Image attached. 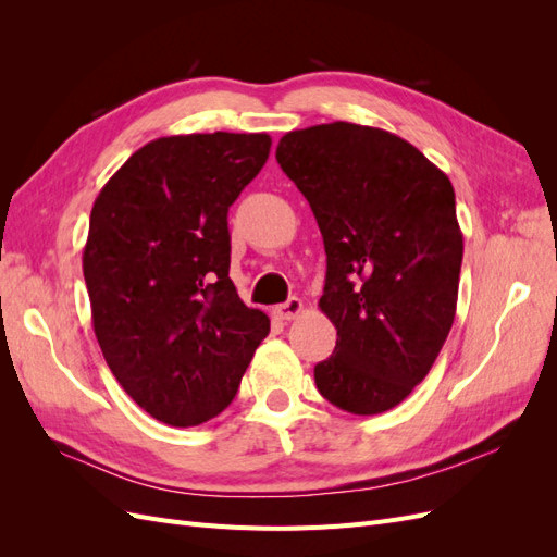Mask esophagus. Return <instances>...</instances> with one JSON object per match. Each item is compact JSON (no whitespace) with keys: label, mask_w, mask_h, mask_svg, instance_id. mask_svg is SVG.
<instances>
[{"label":"esophagus","mask_w":557,"mask_h":557,"mask_svg":"<svg viewBox=\"0 0 557 557\" xmlns=\"http://www.w3.org/2000/svg\"><path fill=\"white\" fill-rule=\"evenodd\" d=\"M301 309H305V305H301L299 297H290L288 301H283V305H276L272 309V315L278 318V320H293L301 313Z\"/></svg>","instance_id":"34e87169"}]
</instances>
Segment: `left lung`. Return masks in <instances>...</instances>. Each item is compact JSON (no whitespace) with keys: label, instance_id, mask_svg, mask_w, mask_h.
Wrapping results in <instances>:
<instances>
[{"label":"left lung","instance_id":"1","mask_svg":"<svg viewBox=\"0 0 557 557\" xmlns=\"http://www.w3.org/2000/svg\"><path fill=\"white\" fill-rule=\"evenodd\" d=\"M276 160L327 256L318 307L336 346L313 369L318 391L348 413H383L428 376L453 325L462 267L453 185L397 134L342 121L288 132Z\"/></svg>","mask_w":557,"mask_h":557}]
</instances>
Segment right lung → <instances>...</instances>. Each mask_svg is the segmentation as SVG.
<instances>
[{
  "label": "right lung",
  "instance_id": "1",
  "mask_svg": "<svg viewBox=\"0 0 557 557\" xmlns=\"http://www.w3.org/2000/svg\"><path fill=\"white\" fill-rule=\"evenodd\" d=\"M269 134H178L139 148L97 195L83 248L92 327L123 391L160 423L227 409L269 318L230 278L227 211Z\"/></svg>",
  "mask_w": 557,
  "mask_h": 557
}]
</instances>
